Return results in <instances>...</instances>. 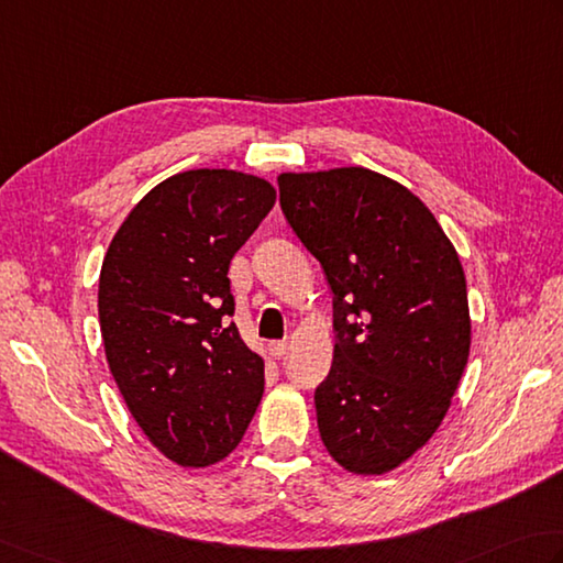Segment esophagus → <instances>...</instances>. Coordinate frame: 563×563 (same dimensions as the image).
<instances>
[{
	"mask_svg": "<svg viewBox=\"0 0 563 563\" xmlns=\"http://www.w3.org/2000/svg\"><path fill=\"white\" fill-rule=\"evenodd\" d=\"M268 351L273 358H283L288 354V341H273V344H268Z\"/></svg>",
	"mask_w": 563,
	"mask_h": 563,
	"instance_id": "obj_1",
	"label": "esophagus"
}]
</instances>
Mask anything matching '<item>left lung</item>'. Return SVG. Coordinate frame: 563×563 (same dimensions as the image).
I'll use <instances>...</instances> for the list:
<instances>
[{
	"instance_id": "left-lung-1",
	"label": "left lung",
	"mask_w": 563,
	"mask_h": 563,
	"mask_svg": "<svg viewBox=\"0 0 563 563\" xmlns=\"http://www.w3.org/2000/svg\"><path fill=\"white\" fill-rule=\"evenodd\" d=\"M288 224L334 295L319 437L361 476L398 468L442 424L471 349L466 275L420 197L368 168L278 175Z\"/></svg>"
}]
</instances>
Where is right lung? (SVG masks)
Returning a JSON list of instances; mask_svg holds the SVG:
<instances>
[{
    "label": "right lung",
    "instance_id": "obj_1",
    "mask_svg": "<svg viewBox=\"0 0 563 563\" xmlns=\"http://www.w3.org/2000/svg\"><path fill=\"white\" fill-rule=\"evenodd\" d=\"M275 205L256 175L200 168L131 209L99 273V329L129 412L161 454L212 466L244 437L263 358L241 341L229 263Z\"/></svg>",
    "mask_w": 563,
    "mask_h": 563
}]
</instances>
